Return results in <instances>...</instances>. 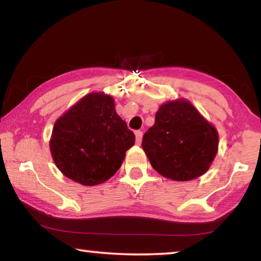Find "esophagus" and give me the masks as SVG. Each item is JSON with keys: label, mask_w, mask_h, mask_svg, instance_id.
<instances>
[{"label": "esophagus", "mask_w": 261, "mask_h": 261, "mask_svg": "<svg viewBox=\"0 0 261 261\" xmlns=\"http://www.w3.org/2000/svg\"><path fill=\"white\" fill-rule=\"evenodd\" d=\"M135 138H137V142H138V144H140L141 140H142V132H141V130H137V132H135Z\"/></svg>", "instance_id": "34e87169"}]
</instances>
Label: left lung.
I'll return each mask as SVG.
<instances>
[{"instance_id":"8db88e82","label":"left lung","mask_w":261,"mask_h":261,"mask_svg":"<svg viewBox=\"0 0 261 261\" xmlns=\"http://www.w3.org/2000/svg\"><path fill=\"white\" fill-rule=\"evenodd\" d=\"M219 147L216 128L187 99L160 106L144 134L142 148L153 169L169 179L187 181L205 173Z\"/></svg>"}]
</instances>
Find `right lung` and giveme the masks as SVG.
Here are the masks:
<instances>
[{
	"label": "right lung",
	"mask_w": 261,
	"mask_h": 261,
	"mask_svg": "<svg viewBox=\"0 0 261 261\" xmlns=\"http://www.w3.org/2000/svg\"><path fill=\"white\" fill-rule=\"evenodd\" d=\"M134 142L112 96L91 92L56 121L49 149L64 176L92 187L116 173Z\"/></svg>",
	"instance_id": "obj_1"
}]
</instances>
